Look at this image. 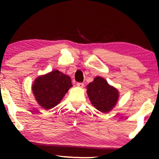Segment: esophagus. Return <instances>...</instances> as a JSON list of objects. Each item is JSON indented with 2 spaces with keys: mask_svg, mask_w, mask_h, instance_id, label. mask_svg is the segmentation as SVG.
I'll use <instances>...</instances> for the list:
<instances>
[{
  "mask_svg": "<svg viewBox=\"0 0 159 159\" xmlns=\"http://www.w3.org/2000/svg\"><path fill=\"white\" fill-rule=\"evenodd\" d=\"M77 86L78 87V88H82L84 87V83H82V82H79V83L77 84Z\"/></svg>",
  "mask_w": 159,
  "mask_h": 159,
  "instance_id": "34e87169",
  "label": "esophagus"
}]
</instances>
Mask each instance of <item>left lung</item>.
<instances>
[{"mask_svg":"<svg viewBox=\"0 0 159 159\" xmlns=\"http://www.w3.org/2000/svg\"><path fill=\"white\" fill-rule=\"evenodd\" d=\"M92 105L102 113H108L116 105L119 98L118 90L110 85L101 77H95L94 80L86 86Z\"/></svg>","mask_w":159,"mask_h":159,"instance_id":"obj_1","label":"left lung"}]
</instances>
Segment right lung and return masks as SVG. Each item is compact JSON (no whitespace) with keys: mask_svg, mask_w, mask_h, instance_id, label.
Wrapping results in <instances>:
<instances>
[{"mask_svg":"<svg viewBox=\"0 0 159 159\" xmlns=\"http://www.w3.org/2000/svg\"><path fill=\"white\" fill-rule=\"evenodd\" d=\"M71 87V77L56 69L37 77L32 83V90L39 105L49 110L61 101Z\"/></svg>","mask_w":159,"mask_h":159,"instance_id":"right-lung-1","label":"right lung"}]
</instances>
